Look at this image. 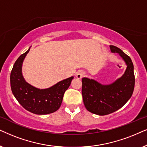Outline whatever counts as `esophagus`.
<instances>
[{"instance_id": "esophagus-1", "label": "esophagus", "mask_w": 147, "mask_h": 147, "mask_svg": "<svg viewBox=\"0 0 147 147\" xmlns=\"http://www.w3.org/2000/svg\"><path fill=\"white\" fill-rule=\"evenodd\" d=\"M85 72L83 71V70H79V71L77 73L76 77H77L78 79H81L83 77H85Z\"/></svg>"}]
</instances>
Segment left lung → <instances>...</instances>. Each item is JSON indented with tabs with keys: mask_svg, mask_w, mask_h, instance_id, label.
Masks as SVG:
<instances>
[{
	"mask_svg": "<svg viewBox=\"0 0 147 147\" xmlns=\"http://www.w3.org/2000/svg\"><path fill=\"white\" fill-rule=\"evenodd\" d=\"M111 52L118 53L126 62L124 74L109 85H102L93 79H82V95L84 105L90 112L104 116L121 108L132 96L134 89V66L131 58L122 50L109 46Z\"/></svg>",
	"mask_w": 147,
	"mask_h": 147,
	"instance_id": "obj_1",
	"label": "left lung"
}]
</instances>
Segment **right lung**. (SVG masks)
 <instances>
[{"mask_svg":"<svg viewBox=\"0 0 147 147\" xmlns=\"http://www.w3.org/2000/svg\"><path fill=\"white\" fill-rule=\"evenodd\" d=\"M29 50L18 58L11 70L10 81L13 94L18 102L30 112L45 115L57 111L61 105L64 92L73 77L58 82L48 89H40L27 83L22 75V64Z\"/></svg>","mask_w":147,"mask_h":147,"instance_id":"obj_1","label":"right lung"}]
</instances>
